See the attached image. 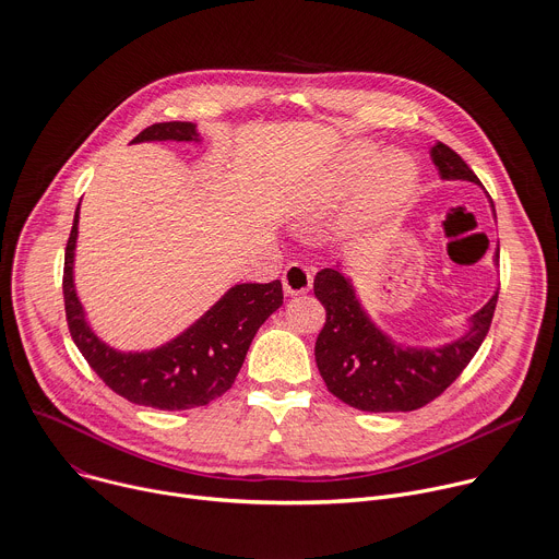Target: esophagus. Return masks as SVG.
<instances>
[{
	"label": "esophagus",
	"mask_w": 559,
	"mask_h": 559,
	"mask_svg": "<svg viewBox=\"0 0 559 559\" xmlns=\"http://www.w3.org/2000/svg\"><path fill=\"white\" fill-rule=\"evenodd\" d=\"M312 283H314L312 267L302 263H289L283 272V289L287 296L308 294L312 289Z\"/></svg>",
	"instance_id": "obj_1"
}]
</instances>
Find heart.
I'll return each instance as SVG.
<instances>
[{
	"mask_svg": "<svg viewBox=\"0 0 559 559\" xmlns=\"http://www.w3.org/2000/svg\"><path fill=\"white\" fill-rule=\"evenodd\" d=\"M374 178H379L377 189L381 200L399 202L415 189L417 171L401 156H392L388 151L372 144H361L347 156L334 185L310 189L300 198V210L323 212L334 205L343 189L364 187Z\"/></svg>",
	"mask_w": 559,
	"mask_h": 559,
	"instance_id": "1",
	"label": "heart"
}]
</instances>
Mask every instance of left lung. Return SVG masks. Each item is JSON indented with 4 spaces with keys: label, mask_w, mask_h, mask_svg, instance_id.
Here are the masks:
<instances>
[{
    "label": "left lung",
    "mask_w": 559,
    "mask_h": 559,
    "mask_svg": "<svg viewBox=\"0 0 559 559\" xmlns=\"http://www.w3.org/2000/svg\"><path fill=\"white\" fill-rule=\"evenodd\" d=\"M430 158L441 180L481 185L450 146L437 142ZM495 214V205L490 200ZM499 263V247L495 251ZM314 294L328 312L314 357L328 390L364 413H411L439 396L475 357L488 334L497 294L468 319V330L443 345H403L383 332L364 308L345 265L325 267L314 278Z\"/></svg>",
    "instance_id": "left-lung-1"
}]
</instances>
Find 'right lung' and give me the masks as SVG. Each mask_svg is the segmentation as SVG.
<instances>
[{"label": "right lung", "instance_id": "1", "mask_svg": "<svg viewBox=\"0 0 559 559\" xmlns=\"http://www.w3.org/2000/svg\"><path fill=\"white\" fill-rule=\"evenodd\" d=\"M200 142L193 122H158L140 131L138 142ZM80 205L64 253V310L82 357L116 394L156 411H189L225 394L242 368L259 328L283 306V285H231L214 306L176 338L140 352H122L99 338L75 292L73 263Z\"/></svg>", "mask_w": 559, "mask_h": 559}]
</instances>
